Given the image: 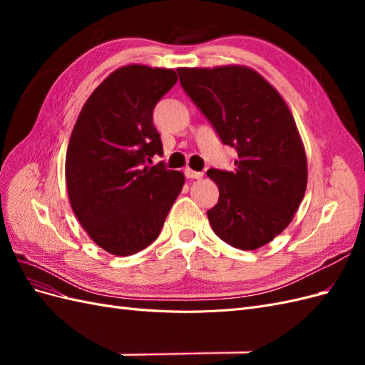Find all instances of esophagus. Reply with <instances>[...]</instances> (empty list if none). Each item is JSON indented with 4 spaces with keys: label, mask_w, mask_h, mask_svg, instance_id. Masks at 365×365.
<instances>
[{
    "label": "esophagus",
    "mask_w": 365,
    "mask_h": 365,
    "mask_svg": "<svg viewBox=\"0 0 365 365\" xmlns=\"http://www.w3.org/2000/svg\"><path fill=\"white\" fill-rule=\"evenodd\" d=\"M184 173H185L187 178H190V180H201L202 176H204L202 172H195V170H192V169H185Z\"/></svg>",
    "instance_id": "1"
}]
</instances>
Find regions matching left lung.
Masks as SVG:
<instances>
[{
    "instance_id": "8db88e82",
    "label": "left lung",
    "mask_w": 365,
    "mask_h": 365,
    "mask_svg": "<svg viewBox=\"0 0 365 365\" xmlns=\"http://www.w3.org/2000/svg\"><path fill=\"white\" fill-rule=\"evenodd\" d=\"M180 82L237 150L236 170L210 169L219 189L207 212L216 236L239 250L267 245L291 224L307 184V160L295 120L277 90L242 65L178 68Z\"/></svg>"
}]
</instances>
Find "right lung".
Here are the masks:
<instances>
[{
    "label": "right lung",
    "mask_w": 365,
    "mask_h": 365,
    "mask_svg": "<svg viewBox=\"0 0 365 365\" xmlns=\"http://www.w3.org/2000/svg\"><path fill=\"white\" fill-rule=\"evenodd\" d=\"M170 68L126 65L88 97L73 128L65 181L76 217L94 244L114 256L149 247L185 182L163 163L153 108L176 83Z\"/></svg>",
    "instance_id": "right-lung-1"
}]
</instances>
